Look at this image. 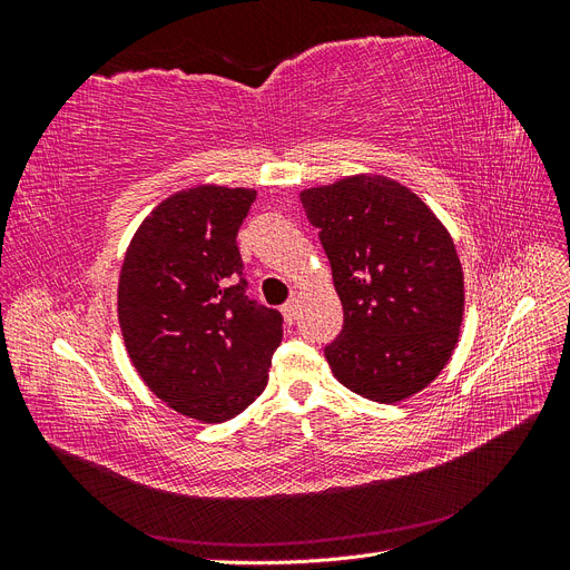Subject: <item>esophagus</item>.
<instances>
[{
  "label": "esophagus",
  "mask_w": 570,
  "mask_h": 570,
  "mask_svg": "<svg viewBox=\"0 0 570 570\" xmlns=\"http://www.w3.org/2000/svg\"><path fill=\"white\" fill-rule=\"evenodd\" d=\"M283 316H285L287 323L295 321V316H297V302L295 299H289V302L283 304Z\"/></svg>",
  "instance_id": "obj_1"
}]
</instances>
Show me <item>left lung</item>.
I'll return each instance as SVG.
<instances>
[{
  "instance_id": "obj_1",
  "label": "left lung",
  "mask_w": 570,
  "mask_h": 570,
  "mask_svg": "<svg viewBox=\"0 0 570 570\" xmlns=\"http://www.w3.org/2000/svg\"><path fill=\"white\" fill-rule=\"evenodd\" d=\"M299 199L344 312L323 350L335 377L381 404L416 394L459 340L463 273L450 233L409 187L383 176L312 187Z\"/></svg>"
}]
</instances>
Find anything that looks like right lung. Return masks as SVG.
<instances>
[{"label":"right lung","mask_w":570,"mask_h":570,"mask_svg":"<svg viewBox=\"0 0 570 570\" xmlns=\"http://www.w3.org/2000/svg\"><path fill=\"white\" fill-rule=\"evenodd\" d=\"M254 189L202 185L154 209L128 247L118 321L147 387L204 423L243 413L268 383L283 316L247 295L237 230Z\"/></svg>","instance_id":"add662e5"}]
</instances>
